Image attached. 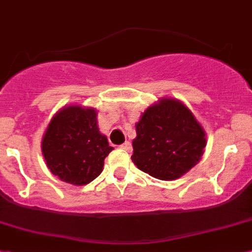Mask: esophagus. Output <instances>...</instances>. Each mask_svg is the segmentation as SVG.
I'll list each match as a JSON object with an SVG mask.
<instances>
[{
  "label": "esophagus",
  "mask_w": 252,
  "mask_h": 252,
  "mask_svg": "<svg viewBox=\"0 0 252 252\" xmlns=\"http://www.w3.org/2000/svg\"><path fill=\"white\" fill-rule=\"evenodd\" d=\"M120 149L124 150V151L126 152H130L132 151V143H130L129 141H126V142H124L122 146H120Z\"/></svg>",
  "instance_id": "esophagus-1"
}]
</instances>
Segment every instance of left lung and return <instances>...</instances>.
<instances>
[{"mask_svg":"<svg viewBox=\"0 0 252 252\" xmlns=\"http://www.w3.org/2000/svg\"><path fill=\"white\" fill-rule=\"evenodd\" d=\"M132 161L161 181H174L189 172L204 155L206 132L182 101L162 97L145 110L136 123Z\"/></svg>","mask_w":252,"mask_h":252,"instance_id":"obj_1","label":"left lung"}]
</instances>
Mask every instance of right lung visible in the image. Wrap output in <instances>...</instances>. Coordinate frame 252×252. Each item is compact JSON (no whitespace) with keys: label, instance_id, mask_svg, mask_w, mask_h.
<instances>
[{"label":"right lung","instance_id":"add662e5","mask_svg":"<svg viewBox=\"0 0 252 252\" xmlns=\"http://www.w3.org/2000/svg\"><path fill=\"white\" fill-rule=\"evenodd\" d=\"M41 147L51 173L73 186L88 185L98 177L114 150L98 129L96 109L77 103L52 116Z\"/></svg>","mask_w":252,"mask_h":252}]
</instances>
